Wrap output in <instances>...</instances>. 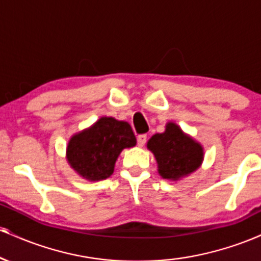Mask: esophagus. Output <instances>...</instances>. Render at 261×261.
Masks as SVG:
<instances>
[{"mask_svg": "<svg viewBox=\"0 0 261 261\" xmlns=\"http://www.w3.org/2000/svg\"><path fill=\"white\" fill-rule=\"evenodd\" d=\"M146 141H147V135L146 134H141L137 136V145L140 146V147H142V146H145Z\"/></svg>", "mask_w": 261, "mask_h": 261, "instance_id": "34e87169", "label": "esophagus"}]
</instances>
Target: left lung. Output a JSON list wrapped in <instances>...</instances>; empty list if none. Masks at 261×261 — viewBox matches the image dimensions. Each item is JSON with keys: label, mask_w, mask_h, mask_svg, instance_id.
I'll return each instance as SVG.
<instances>
[{"label": "left lung", "mask_w": 261, "mask_h": 261, "mask_svg": "<svg viewBox=\"0 0 261 261\" xmlns=\"http://www.w3.org/2000/svg\"><path fill=\"white\" fill-rule=\"evenodd\" d=\"M147 147L154 154L158 173L164 179L178 180L200 167L202 147L180 130L178 125L169 122L163 134H155L149 139Z\"/></svg>", "instance_id": "1"}]
</instances>
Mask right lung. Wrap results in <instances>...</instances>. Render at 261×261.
<instances>
[{"label":"right lung","instance_id":"obj_1","mask_svg":"<svg viewBox=\"0 0 261 261\" xmlns=\"http://www.w3.org/2000/svg\"><path fill=\"white\" fill-rule=\"evenodd\" d=\"M136 137L130 125L114 118H100L92 127L74 135L67 146L71 167L88 180L107 179L124 148L134 147Z\"/></svg>","mask_w":261,"mask_h":261}]
</instances>
